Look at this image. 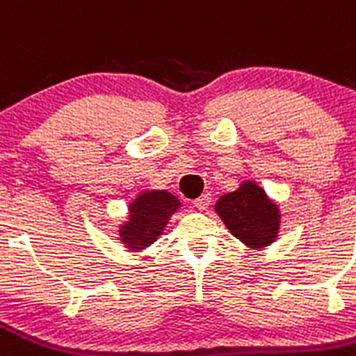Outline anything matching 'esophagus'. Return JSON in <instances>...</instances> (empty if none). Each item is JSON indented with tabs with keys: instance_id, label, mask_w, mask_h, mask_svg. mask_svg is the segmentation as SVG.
<instances>
[{
	"instance_id": "34e87169",
	"label": "esophagus",
	"mask_w": 356,
	"mask_h": 356,
	"mask_svg": "<svg viewBox=\"0 0 356 356\" xmlns=\"http://www.w3.org/2000/svg\"><path fill=\"white\" fill-rule=\"evenodd\" d=\"M211 203V194H203L201 197H197V200L194 201V207L197 208V210H207L208 204Z\"/></svg>"
}]
</instances>
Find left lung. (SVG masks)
<instances>
[{"instance_id": "8db88e82", "label": "left lung", "mask_w": 356, "mask_h": 356, "mask_svg": "<svg viewBox=\"0 0 356 356\" xmlns=\"http://www.w3.org/2000/svg\"><path fill=\"white\" fill-rule=\"evenodd\" d=\"M215 211L231 234L245 245L261 249L275 242L280 211L254 181H243L234 192L224 194L215 204Z\"/></svg>"}]
</instances>
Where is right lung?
I'll return each instance as SVG.
<instances>
[{
  "mask_svg": "<svg viewBox=\"0 0 356 356\" xmlns=\"http://www.w3.org/2000/svg\"><path fill=\"white\" fill-rule=\"evenodd\" d=\"M180 201L165 191H146L129 207V218L120 226V240L127 249L143 250L164 233L171 215L180 208Z\"/></svg>",
  "mask_w": 356,
  "mask_h": 356,
  "instance_id": "obj_1",
  "label": "right lung"
}]
</instances>
